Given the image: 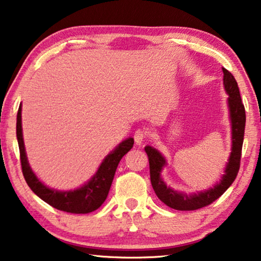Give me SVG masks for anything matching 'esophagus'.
<instances>
[{"label": "esophagus", "instance_id": "1", "mask_svg": "<svg viewBox=\"0 0 261 261\" xmlns=\"http://www.w3.org/2000/svg\"><path fill=\"white\" fill-rule=\"evenodd\" d=\"M147 137H148V132L146 130H142V129L136 130L135 135H134V139L137 145H140L143 142H145Z\"/></svg>", "mask_w": 261, "mask_h": 261}]
</instances>
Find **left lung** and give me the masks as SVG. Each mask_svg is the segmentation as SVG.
<instances>
[{"instance_id":"left-lung-1","label":"left lung","mask_w":261,"mask_h":261,"mask_svg":"<svg viewBox=\"0 0 261 261\" xmlns=\"http://www.w3.org/2000/svg\"><path fill=\"white\" fill-rule=\"evenodd\" d=\"M222 71L224 74L223 82H224L226 93L229 94L227 103H229L231 124H232V148H231L229 163H227L225 168V174L223 175L220 184H217L214 188L205 190V192L192 194V195L177 193L172 188L167 187L160 177L161 168L166 163V160L155 148L151 146L145 147V152L147 153L148 161H150L152 187L159 200L163 201L169 208L181 210V212H192V210H197L209 205L225 193V190L232 185L239 172L246 122L245 108H244L234 76L225 68H222Z\"/></svg>"}]
</instances>
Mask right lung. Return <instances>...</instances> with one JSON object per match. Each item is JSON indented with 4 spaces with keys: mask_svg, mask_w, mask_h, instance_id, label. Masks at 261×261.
<instances>
[{
    "mask_svg": "<svg viewBox=\"0 0 261 261\" xmlns=\"http://www.w3.org/2000/svg\"><path fill=\"white\" fill-rule=\"evenodd\" d=\"M20 111H22V105L18 108L17 124H16L20 166H22L24 179H25L32 192L46 203L52 205L53 208L61 210V212L71 214H89L100 208L108 196L119 161L134 146V138L124 140L114 152L107 155L97 173L88 184L82 186L81 188L73 190V192L72 190L71 192H58V190L48 188L41 184L29 166L23 142L22 114H20Z\"/></svg>",
    "mask_w": 261,
    "mask_h": 261,
    "instance_id": "obj_1",
    "label": "right lung"
}]
</instances>
